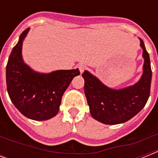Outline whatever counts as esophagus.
<instances>
[{
  "instance_id": "obj_1",
  "label": "esophagus",
  "mask_w": 158,
  "mask_h": 158,
  "mask_svg": "<svg viewBox=\"0 0 158 158\" xmlns=\"http://www.w3.org/2000/svg\"><path fill=\"white\" fill-rule=\"evenodd\" d=\"M78 68H79V71H80V73H83V72L84 71V70H85V69H86V65H84V64H79V66H78Z\"/></svg>"
}]
</instances>
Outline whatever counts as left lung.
<instances>
[{"label": "left lung", "mask_w": 158, "mask_h": 158, "mask_svg": "<svg viewBox=\"0 0 158 158\" xmlns=\"http://www.w3.org/2000/svg\"><path fill=\"white\" fill-rule=\"evenodd\" d=\"M144 58L143 73L133 86L115 90L104 85L89 71L83 73L84 93L91 115L106 125H117L128 121L144 107L150 95L152 69L149 55L140 39Z\"/></svg>", "instance_id": "obj_1"}]
</instances>
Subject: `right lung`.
Instances as JSON below:
<instances>
[{
    "mask_svg": "<svg viewBox=\"0 0 158 158\" xmlns=\"http://www.w3.org/2000/svg\"><path fill=\"white\" fill-rule=\"evenodd\" d=\"M29 31L25 29L14 47L6 65L7 92L17 109L34 120H46L56 115L63 94L79 69L56 70L49 74L33 71L22 58L23 41Z\"/></svg>",
    "mask_w": 158,
    "mask_h": 158,
    "instance_id": "add662e5",
    "label": "right lung"
}]
</instances>
